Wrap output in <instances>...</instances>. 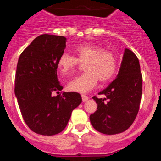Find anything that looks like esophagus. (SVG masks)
<instances>
[{
	"label": "esophagus",
	"mask_w": 161,
	"mask_h": 161,
	"mask_svg": "<svg viewBox=\"0 0 161 161\" xmlns=\"http://www.w3.org/2000/svg\"><path fill=\"white\" fill-rule=\"evenodd\" d=\"M81 97H82V101H83L84 102L89 100V97H88L87 96H85V95H81Z\"/></svg>",
	"instance_id": "esophagus-1"
}]
</instances>
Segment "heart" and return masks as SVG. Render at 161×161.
<instances>
[{
	"label": "heart",
	"instance_id": "b5f03b06",
	"mask_svg": "<svg viewBox=\"0 0 161 161\" xmlns=\"http://www.w3.org/2000/svg\"><path fill=\"white\" fill-rule=\"evenodd\" d=\"M74 52L76 58L64 52L60 55L57 62L59 70L64 76L72 73L79 62L85 64L84 70L86 72L68 82L69 90L80 93H88L96 86L98 80L105 83L110 80L116 73V56L102 47L96 44H83L76 47Z\"/></svg>",
	"mask_w": 161,
	"mask_h": 161
}]
</instances>
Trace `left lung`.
<instances>
[{
    "mask_svg": "<svg viewBox=\"0 0 161 161\" xmlns=\"http://www.w3.org/2000/svg\"><path fill=\"white\" fill-rule=\"evenodd\" d=\"M143 78L139 59L130 50H124L117 76L98 94L106 98L93 97L97 110L89 116L93 128L106 135L125 131L131 126L139 111L141 101Z\"/></svg>",
    "mask_w": 161,
    "mask_h": 161,
    "instance_id": "left-lung-1",
    "label": "left lung"
}]
</instances>
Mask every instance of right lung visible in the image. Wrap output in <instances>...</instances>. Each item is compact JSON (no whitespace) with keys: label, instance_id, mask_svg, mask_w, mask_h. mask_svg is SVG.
<instances>
[{"label":"right lung","instance_id":"add662e5","mask_svg":"<svg viewBox=\"0 0 161 161\" xmlns=\"http://www.w3.org/2000/svg\"><path fill=\"white\" fill-rule=\"evenodd\" d=\"M67 38L42 35L35 38L18 59L14 93L25 123L34 132L53 136L63 131L72 111L81 103L76 92L59 94L57 62ZM56 92L57 96H53Z\"/></svg>","mask_w":161,"mask_h":161}]
</instances>
